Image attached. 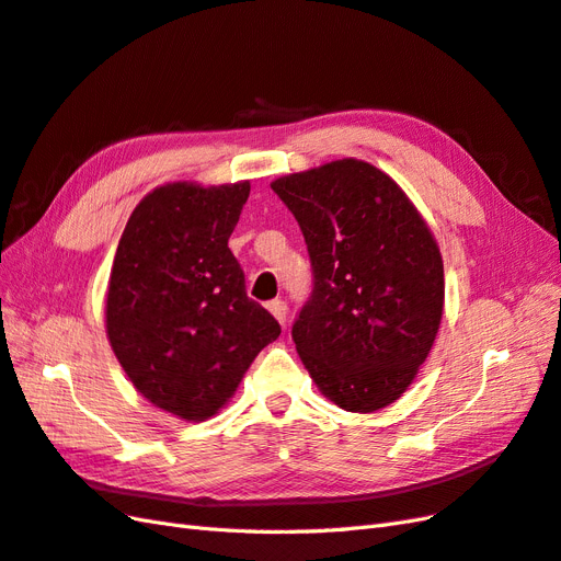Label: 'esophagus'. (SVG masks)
Wrapping results in <instances>:
<instances>
[{"mask_svg": "<svg viewBox=\"0 0 561 561\" xmlns=\"http://www.w3.org/2000/svg\"><path fill=\"white\" fill-rule=\"evenodd\" d=\"M267 310L277 317V322L284 327L286 324V314H289V306H286V300L282 298H275L267 302Z\"/></svg>", "mask_w": 561, "mask_h": 561, "instance_id": "esophagus-1", "label": "esophagus"}]
</instances>
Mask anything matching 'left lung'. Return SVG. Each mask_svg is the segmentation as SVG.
Segmentation results:
<instances>
[{
	"mask_svg": "<svg viewBox=\"0 0 561 561\" xmlns=\"http://www.w3.org/2000/svg\"><path fill=\"white\" fill-rule=\"evenodd\" d=\"M306 237L312 291L291 335L317 388L371 413L411 386L442 322L435 237L390 175L359 159L272 183Z\"/></svg>",
	"mask_w": 561,
	"mask_h": 561,
	"instance_id": "8db88e82",
	"label": "left lung"
}]
</instances>
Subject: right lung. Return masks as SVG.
I'll return each instance as SVG.
<instances>
[{
    "instance_id": "add662e5",
    "label": "right lung",
    "mask_w": 561,
    "mask_h": 561,
    "mask_svg": "<svg viewBox=\"0 0 561 561\" xmlns=\"http://www.w3.org/2000/svg\"><path fill=\"white\" fill-rule=\"evenodd\" d=\"M249 190V181L157 187L134 209L112 263L110 345L136 390L185 421L214 415L282 333L247 296L228 247Z\"/></svg>"
}]
</instances>
